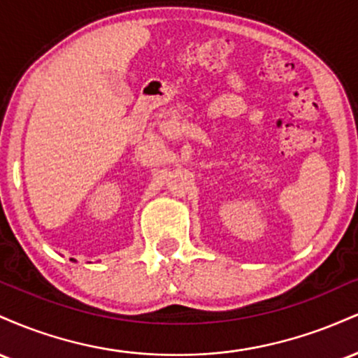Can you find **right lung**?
Segmentation results:
<instances>
[{
	"label": "right lung",
	"mask_w": 358,
	"mask_h": 358,
	"mask_svg": "<svg viewBox=\"0 0 358 358\" xmlns=\"http://www.w3.org/2000/svg\"><path fill=\"white\" fill-rule=\"evenodd\" d=\"M72 261H73V259H72Z\"/></svg>",
	"instance_id": "1"
}]
</instances>
